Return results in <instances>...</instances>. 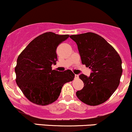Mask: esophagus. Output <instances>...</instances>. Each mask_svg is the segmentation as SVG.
I'll use <instances>...</instances> for the list:
<instances>
[{
  "label": "esophagus",
  "instance_id": "esophagus-1",
  "mask_svg": "<svg viewBox=\"0 0 132 132\" xmlns=\"http://www.w3.org/2000/svg\"><path fill=\"white\" fill-rule=\"evenodd\" d=\"M79 78V76L78 75V74H75V78L76 79H77V78Z\"/></svg>",
  "mask_w": 132,
  "mask_h": 132
}]
</instances>
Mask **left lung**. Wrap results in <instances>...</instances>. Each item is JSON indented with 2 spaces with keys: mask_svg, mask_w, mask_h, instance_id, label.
<instances>
[{
  "mask_svg": "<svg viewBox=\"0 0 132 132\" xmlns=\"http://www.w3.org/2000/svg\"><path fill=\"white\" fill-rule=\"evenodd\" d=\"M70 38L78 45L82 64L92 71L89 77L79 76L84 87L77 91V97L90 106L103 103L119 85L122 72L119 54L103 38L94 32L71 35Z\"/></svg>",
  "mask_w": 132,
  "mask_h": 132,
  "instance_id": "1",
  "label": "left lung"
}]
</instances>
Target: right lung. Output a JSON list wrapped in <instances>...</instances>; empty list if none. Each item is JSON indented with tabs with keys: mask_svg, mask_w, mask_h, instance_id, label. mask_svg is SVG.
<instances>
[{
	"mask_svg": "<svg viewBox=\"0 0 132 132\" xmlns=\"http://www.w3.org/2000/svg\"><path fill=\"white\" fill-rule=\"evenodd\" d=\"M69 37L47 32L32 40L22 51L15 67L16 82L26 98L32 103L45 106L58 100L65 83L72 81L70 70H52L57 61L58 45Z\"/></svg>",
	"mask_w": 132,
	"mask_h": 132,
	"instance_id": "1",
	"label": "right lung"
}]
</instances>
